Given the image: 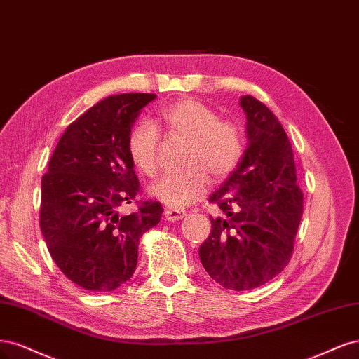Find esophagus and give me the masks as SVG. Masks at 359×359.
Returning a JSON list of instances; mask_svg holds the SVG:
<instances>
[{
	"instance_id": "1",
	"label": "esophagus",
	"mask_w": 359,
	"mask_h": 359,
	"mask_svg": "<svg viewBox=\"0 0 359 359\" xmlns=\"http://www.w3.org/2000/svg\"><path fill=\"white\" fill-rule=\"evenodd\" d=\"M164 216L167 221L170 222H175V221H179V219L187 216V212L184 210H180V209H165L164 212Z\"/></svg>"
}]
</instances>
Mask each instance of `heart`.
<instances>
[{
  "label": "heart",
  "mask_w": 359,
  "mask_h": 359,
  "mask_svg": "<svg viewBox=\"0 0 359 359\" xmlns=\"http://www.w3.org/2000/svg\"><path fill=\"white\" fill-rule=\"evenodd\" d=\"M159 122L187 138L183 170L156 180L149 194L170 207L180 209L195 203L209 187V176L219 182L233 172L245 154V133L233 119L196 98H183L159 110ZM133 165L146 176L158 172L159 134L152 122L135 123L126 140Z\"/></svg>",
  "instance_id": "b5f03b06"
}]
</instances>
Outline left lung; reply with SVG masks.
I'll return each mask as SVG.
<instances>
[{
	"label": "left lung",
	"instance_id": "1",
	"mask_svg": "<svg viewBox=\"0 0 359 359\" xmlns=\"http://www.w3.org/2000/svg\"><path fill=\"white\" fill-rule=\"evenodd\" d=\"M248 149L209 201L225 217H212L200 259L226 289L249 291L279 274L294 252L303 216L291 142L274 113L250 95L241 97Z\"/></svg>",
	"mask_w": 359,
	"mask_h": 359
}]
</instances>
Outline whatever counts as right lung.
<instances>
[{
    "label": "right lung",
    "mask_w": 359,
    "mask_h": 359,
    "mask_svg": "<svg viewBox=\"0 0 359 359\" xmlns=\"http://www.w3.org/2000/svg\"><path fill=\"white\" fill-rule=\"evenodd\" d=\"M155 94L104 98L60 138L41 180L40 228L50 257L73 283L109 292L137 267L138 241L159 224L163 205L138 203L135 214L117 209L140 191L126 140L140 110Z\"/></svg>",
    "instance_id": "right-lung-1"
}]
</instances>
